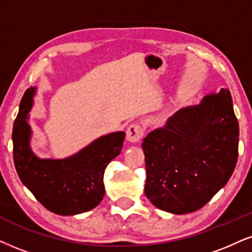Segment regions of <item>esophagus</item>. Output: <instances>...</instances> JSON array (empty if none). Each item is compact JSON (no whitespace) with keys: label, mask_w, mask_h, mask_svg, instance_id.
Returning a JSON list of instances; mask_svg holds the SVG:
<instances>
[{"label":"esophagus","mask_w":252,"mask_h":252,"mask_svg":"<svg viewBox=\"0 0 252 252\" xmlns=\"http://www.w3.org/2000/svg\"><path fill=\"white\" fill-rule=\"evenodd\" d=\"M144 135V130L139 124H131L128 129H126V139L130 143H138Z\"/></svg>","instance_id":"esophagus-1"}]
</instances>
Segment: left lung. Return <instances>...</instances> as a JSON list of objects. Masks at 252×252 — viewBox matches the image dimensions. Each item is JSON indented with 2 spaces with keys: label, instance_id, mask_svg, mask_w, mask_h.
I'll list each match as a JSON object with an SVG mask.
<instances>
[{
  "label": "left lung",
  "instance_id": "8db88e82",
  "mask_svg": "<svg viewBox=\"0 0 252 252\" xmlns=\"http://www.w3.org/2000/svg\"><path fill=\"white\" fill-rule=\"evenodd\" d=\"M238 135L228 89L178 110L164 128L151 131L142 143L145 195L152 205L172 214L202 208L235 170Z\"/></svg>",
  "mask_w": 252,
  "mask_h": 252
}]
</instances>
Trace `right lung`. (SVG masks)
Wrapping results in <instances>:
<instances>
[{
    "mask_svg": "<svg viewBox=\"0 0 252 252\" xmlns=\"http://www.w3.org/2000/svg\"><path fill=\"white\" fill-rule=\"evenodd\" d=\"M36 87L25 92L12 129L14 163L22 183L50 212L76 215L96 207L104 196L103 174L123 148L126 132L116 131L95 139L69 157L39 158L30 145L29 113Z\"/></svg>",
    "mask_w": 252,
    "mask_h": 252,
    "instance_id": "right-lung-1",
    "label": "right lung"
}]
</instances>
